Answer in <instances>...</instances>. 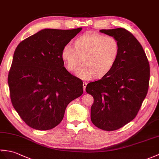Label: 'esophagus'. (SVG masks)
<instances>
[{"label":"esophagus","mask_w":159,"mask_h":159,"mask_svg":"<svg viewBox=\"0 0 159 159\" xmlns=\"http://www.w3.org/2000/svg\"><path fill=\"white\" fill-rule=\"evenodd\" d=\"M87 82H85V81H83V90H84V91H85V88H86V87H87Z\"/></svg>","instance_id":"obj_1"}]
</instances>
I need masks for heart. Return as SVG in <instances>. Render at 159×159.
<instances>
[{
  "mask_svg": "<svg viewBox=\"0 0 159 159\" xmlns=\"http://www.w3.org/2000/svg\"><path fill=\"white\" fill-rule=\"evenodd\" d=\"M120 54L118 40L110 36L87 32L73 41V47L62 48L61 58L66 69L74 72L82 62L76 75L84 79H101L108 75L116 64Z\"/></svg>",
  "mask_w": 159,
  "mask_h": 159,
  "instance_id": "b5f03b06",
  "label": "heart"
}]
</instances>
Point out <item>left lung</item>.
Segmentation results:
<instances>
[{
  "instance_id": "8db88e82",
  "label": "left lung",
  "mask_w": 159,
  "mask_h": 159,
  "mask_svg": "<svg viewBox=\"0 0 159 159\" xmlns=\"http://www.w3.org/2000/svg\"><path fill=\"white\" fill-rule=\"evenodd\" d=\"M119 43L120 54L108 75L87 84L86 91L93 97L91 120L105 131L119 129L137 115L148 93L150 66L138 40L122 28L100 30Z\"/></svg>"
}]
</instances>
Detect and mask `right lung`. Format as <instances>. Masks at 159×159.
<instances>
[{
	"instance_id": "add662e5",
	"label": "right lung",
	"mask_w": 159,
	"mask_h": 159,
	"mask_svg": "<svg viewBox=\"0 0 159 159\" xmlns=\"http://www.w3.org/2000/svg\"><path fill=\"white\" fill-rule=\"evenodd\" d=\"M81 30L43 29L15 50L8 76L11 100L29 127H56L69 103L83 94V81L66 69L61 58L62 48Z\"/></svg>"
}]
</instances>
